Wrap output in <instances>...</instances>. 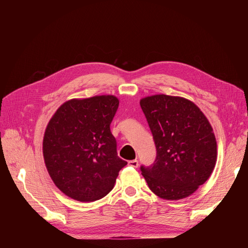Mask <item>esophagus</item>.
Listing matches in <instances>:
<instances>
[{"label":"esophagus","instance_id":"esophagus-1","mask_svg":"<svg viewBox=\"0 0 248 248\" xmlns=\"http://www.w3.org/2000/svg\"><path fill=\"white\" fill-rule=\"evenodd\" d=\"M128 166H130V167H132V168H138V167H139V161H138L137 159L129 160V161H128Z\"/></svg>","mask_w":248,"mask_h":248}]
</instances>
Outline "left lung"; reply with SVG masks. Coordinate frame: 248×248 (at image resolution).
Here are the masks:
<instances>
[{
    "mask_svg": "<svg viewBox=\"0 0 248 248\" xmlns=\"http://www.w3.org/2000/svg\"><path fill=\"white\" fill-rule=\"evenodd\" d=\"M140 104L157 151L153 166L140 167L149 188L168 201L191 196L215 168L217 142L211 124L183 97L157 94Z\"/></svg>",
    "mask_w": 248,
    "mask_h": 248,
    "instance_id": "obj_1",
    "label": "left lung"
}]
</instances>
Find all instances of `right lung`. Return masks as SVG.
<instances>
[{"instance_id":"right-lung-1","label":"right lung","mask_w":248,"mask_h":248,"mask_svg":"<svg viewBox=\"0 0 248 248\" xmlns=\"http://www.w3.org/2000/svg\"><path fill=\"white\" fill-rule=\"evenodd\" d=\"M119 107L114 95L64 102L43 137L44 162L55 185L78 202L100 200L114 188L127 162L117 154L109 125Z\"/></svg>"}]
</instances>
